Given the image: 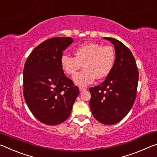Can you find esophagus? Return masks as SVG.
<instances>
[{
  "label": "esophagus",
  "instance_id": "34e87169",
  "mask_svg": "<svg viewBox=\"0 0 157 157\" xmlns=\"http://www.w3.org/2000/svg\"><path fill=\"white\" fill-rule=\"evenodd\" d=\"M79 91L80 92H82V91H85V90H86V89L85 88H84V87H79Z\"/></svg>",
  "mask_w": 157,
  "mask_h": 157
}]
</instances>
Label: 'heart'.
Returning <instances> with one entry per match:
<instances>
[{
  "mask_svg": "<svg viewBox=\"0 0 157 157\" xmlns=\"http://www.w3.org/2000/svg\"><path fill=\"white\" fill-rule=\"evenodd\" d=\"M75 57L63 54L61 57V66L68 75H74L82 64L84 70L75 74L73 82L78 86H86L95 79H102L109 75L116 61L113 48L95 42L80 45L74 50Z\"/></svg>",
  "mask_w": 157,
  "mask_h": 157,
  "instance_id": "1",
  "label": "heart"
}]
</instances>
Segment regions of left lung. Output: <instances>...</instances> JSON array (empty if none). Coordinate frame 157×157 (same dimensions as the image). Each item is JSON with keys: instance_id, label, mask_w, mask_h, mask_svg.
Here are the masks:
<instances>
[{"instance_id": "obj_1", "label": "left lung", "mask_w": 157, "mask_h": 157, "mask_svg": "<svg viewBox=\"0 0 157 157\" xmlns=\"http://www.w3.org/2000/svg\"><path fill=\"white\" fill-rule=\"evenodd\" d=\"M114 46L116 61L105 80L89 89V105L94 118L105 124L121 121L131 110L136 100L139 71L132 52L116 39L104 37Z\"/></svg>"}]
</instances>
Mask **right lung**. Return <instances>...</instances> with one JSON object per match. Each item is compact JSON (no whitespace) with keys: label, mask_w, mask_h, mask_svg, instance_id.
<instances>
[{"label":"right lung","mask_w":157,"mask_h":157,"mask_svg":"<svg viewBox=\"0 0 157 157\" xmlns=\"http://www.w3.org/2000/svg\"><path fill=\"white\" fill-rule=\"evenodd\" d=\"M73 42L71 37H54L42 42L26 60L23 95L29 109L41 123L55 125L70 116L79 94L78 86L63 73L60 59Z\"/></svg>","instance_id":"1"}]
</instances>
